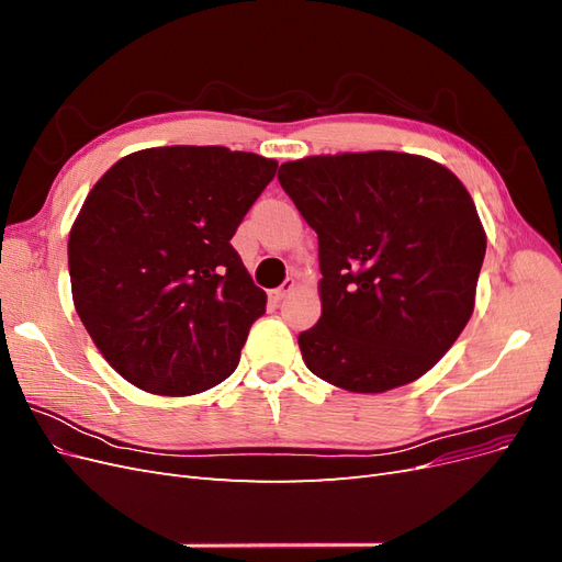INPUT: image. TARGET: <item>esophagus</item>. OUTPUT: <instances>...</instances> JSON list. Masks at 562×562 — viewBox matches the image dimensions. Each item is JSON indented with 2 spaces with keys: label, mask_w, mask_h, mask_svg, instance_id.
Wrapping results in <instances>:
<instances>
[{
  "label": "esophagus",
  "mask_w": 562,
  "mask_h": 562,
  "mask_svg": "<svg viewBox=\"0 0 562 562\" xmlns=\"http://www.w3.org/2000/svg\"><path fill=\"white\" fill-rule=\"evenodd\" d=\"M293 288H295V281H293V279H285V281L277 288V291H271V297H274L277 302H281V300H285L288 295L293 293Z\"/></svg>",
  "instance_id": "34e87169"
}]
</instances>
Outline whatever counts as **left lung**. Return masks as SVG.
Listing matches in <instances>:
<instances>
[{
  "instance_id": "8db88e82",
  "label": "left lung",
  "mask_w": 562,
  "mask_h": 562,
  "mask_svg": "<svg viewBox=\"0 0 562 562\" xmlns=\"http://www.w3.org/2000/svg\"><path fill=\"white\" fill-rule=\"evenodd\" d=\"M318 234L321 318L300 333L316 378L353 394L419 380L473 314L485 229L443 164L405 151H345L279 168Z\"/></svg>"
}]
</instances>
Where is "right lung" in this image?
<instances>
[{
	"mask_svg": "<svg viewBox=\"0 0 562 562\" xmlns=\"http://www.w3.org/2000/svg\"><path fill=\"white\" fill-rule=\"evenodd\" d=\"M279 164L220 145L133 151L67 241L75 310L103 359L159 396L227 380L267 295L229 244Z\"/></svg>",
	"mask_w": 562,
	"mask_h": 562,
	"instance_id": "1",
	"label": "right lung"
}]
</instances>
